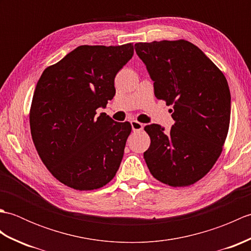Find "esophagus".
Returning <instances> with one entry per match:
<instances>
[{
	"instance_id": "esophagus-1",
	"label": "esophagus",
	"mask_w": 251,
	"mask_h": 251,
	"mask_svg": "<svg viewBox=\"0 0 251 251\" xmlns=\"http://www.w3.org/2000/svg\"><path fill=\"white\" fill-rule=\"evenodd\" d=\"M130 124H131V128L134 131H141L143 129V124L140 122H138L136 120H132L130 121Z\"/></svg>"
}]
</instances>
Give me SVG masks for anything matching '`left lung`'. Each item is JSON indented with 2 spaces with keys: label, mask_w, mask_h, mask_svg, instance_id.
Segmentation results:
<instances>
[{
  "label": "left lung",
  "mask_w": 251,
  "mask_h": 251,
  "mask_svg": "<svg viewBox=\"0 0 251 251\" xmlns=\"http://www.w3.org/2000/svg\"><path fill=\"white\" fill-rule=\"evenodd\" d=\"M154 82L157 99L173 104L175 124L145 130L151 138L143 153L155 179L185 186L201 179L222 152L231 116V94L226 76L199 47L188 41L135 44Z\"/></svg>",
  "instance_id": "left-lung-1"
}]
</instances>
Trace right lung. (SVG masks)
I'll return each mask as SVG.
<instances>
[{
  "label": "right lung",
  "instance_id": "obj_1",
  "mask_svg": "<svg viewBox=\"0 0 251 251\" xmlns=\"http://www.w3.org/2000/svg\"><path fill=\"white\" fill-rule=\"evenodd\" d=\"M132 55L131 43L82 45L42 73L30 110L31 135L42 162L63 184L88 191L114 178L131 125L96 110L113 99L115 75Z\"/></svg>",
  "mask_w": 251,
  "mask_h": 251
}]
</instances>
